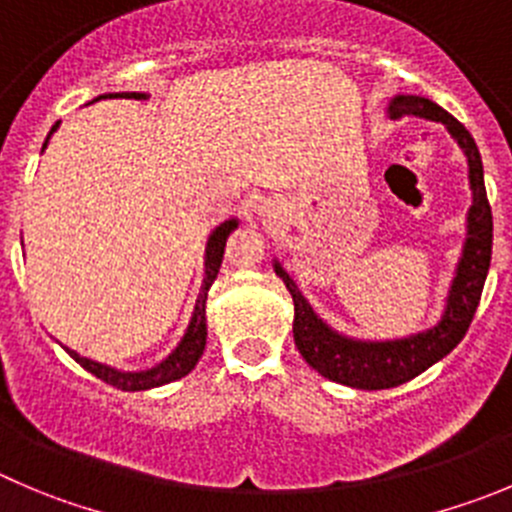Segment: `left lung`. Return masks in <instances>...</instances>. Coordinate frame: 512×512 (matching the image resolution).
<instances>
[{"instance_id":"left-lung-1","label":"left lung","mask_w":512,"mask_h":512,"mask_svg":"<svg viewBox=\"0 0 512 512\" xmlns=\"http://www.w3.org/2000/svg\"><path fill=\"white\" fill-rule=\"evenodd\" d=\"M389 113L394 118L419 116L427 118V121L444 123L452 138L465 151L467 166H470L472 204L470 212H467V237L465 245H462V257L457 262L455 278H452L447 305H444V313L437 326L407 338H394V341L348 338L333 331L328 323H323L318 313L310 308L305 295L300 293L295 280L283 270V265L278 260L272 262L275 275L283 278L285 288L293 295V338L300 356L326 379L369 391L391 389V386L414 379L432 364L442 361L465 338L472 315L480 305L482 285H485L490 255H493V212H490V202H487L480 151H477V143L470 136V131L455 116H450L444 108H439L429 98H422V95H396L389 103Z\"/></svg>"}]
</instances>
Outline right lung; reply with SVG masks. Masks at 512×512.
<instances>
[{
  "label": "right lung",
  "instance_id": "1",
  "mask_svg": "<svg viewBox=\"0 0 512 512\" xmlns=\"http://www.w3.org/2000/svg\"><path fill=\"white\" fill-rule=\"evenodd\" d=\"M100 98L146 100L148 95L146 93H108V95H98L95 100ZM55 131H57V123L52 126L50 136ZM50 136H47V141H50ZM47 141L45 146H42V151L47 148ZM232 229H237V219H224V222L219 224V227H214V232L209 234L207 255H204V280H202V290H199L197 305H194V315H191L189 328H186L179 346H176L174 351L161 361V364H156L154 369H146V371H118L113 369V366L98 364V361H93V358L80 356V353L73 351V348H65V351H68L85 371H90V374L98 376L100 381L116 386V389L121 391H146V389H154V386H164L169 384V381H176L181 379V376L189 374V371L197 366L199 358H202L204 346H207V293L209 288H212L214 278H217L219 265H222V255H224V242H227Z\"/></svg>",
  "mask_w": 512,
  "mask_h": 512
}]
</instances>
